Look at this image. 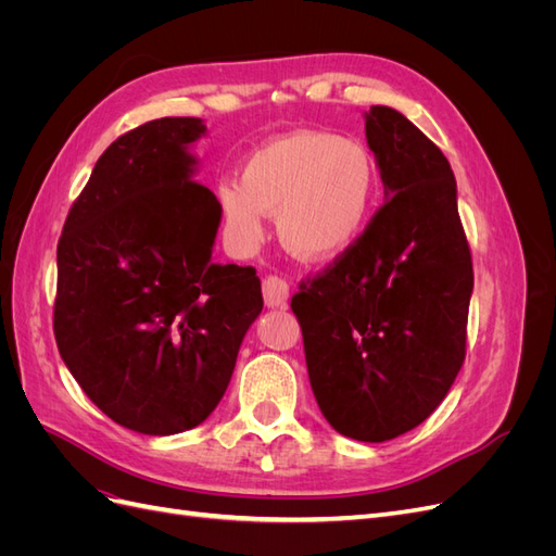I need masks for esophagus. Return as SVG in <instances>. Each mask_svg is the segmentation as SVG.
I'll use <instances>...</instances> for the list:
<instances>
[{"instance_id":"34e87169","label":"esophagus","mask_w":556,"mask_h":556,"mask_svg":"<svg viewBox=\"0 0 556 556\" xmlns=\"http://www.w3.org/2000/svg\"><path fill=\"white\" fill-rule=\"evenodd\" d=\"M262 292H264V301L268 308H282L285 304H288L290 285L285 282V278H280V276H266L262 280Z\"/></svg>"}]
</instances>
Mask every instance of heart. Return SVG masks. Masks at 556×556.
Wrapping results in <instances>:
<instances>
[{
	"label": "heart",
	"instance_id": "heart-1",
	"mask_svg": "<svg viewBox=\"0 0 556 556\" xmlns=\"http://www.w3.org/2000/svg\"><path fill=\"white\" fill-rule=\"evenodd\" d=\"M378 188V162L362 141L306 129L260 146L241 180L223 178L215 194L233 248H255L266 213H278L285 248L306 262H329L362 239Z\"/></svg>",
	"mask_w": 556,
	"mask_h": 556
}]
</instances>
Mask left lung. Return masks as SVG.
<instances>
[{"mask_svg": "<svg viewBox=\"0 0 556 556\" xmlns=\"http://www.w3.org/2000/svg\"><path fill=\"white\" fill-rule=\"evenodd\" d=\"M387 201L362 239L301 280L292 311L327 422L382 443L441 406L466 357L473 262L441 148L390 106L366 113Z\"/></svg>", "mask_w": 556, "mask_h": 556, "instance_id": "left-lung-1", "label": "left lung"}]
</instances>
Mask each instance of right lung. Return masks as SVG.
Here are the masks:
<instances>
[{"label": "right lung", "mask_w": 556, "mask_h": 556, "mask_svg": "<svg viewBox=\"0 0 556 556\" xmlns=\"http://www.w3.org/2000/svg\"><path fill=\"white\" fill-rule=\"evenodd\" d=\"M204 131L160 117L117 137L58 243L60 355L99 410L148 435L215 410L264 306L255 268L211 260L223 211L188 153Z\"/></svg>", "instance_id": "right-lung-1"}]
</instances>
